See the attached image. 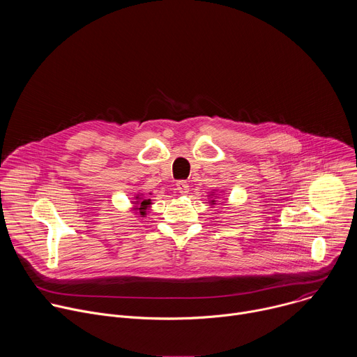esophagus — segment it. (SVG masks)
I'll list each match as a JSON object with an SVG mask.
<instances>
[{
    "label": "esophagus",
    "mask_w": 357,
    "mask_h": 357,
    "mask_svg": "<svg viewBox=\"0 0 357 357\" xmlns=\"http://www.w3.org/2000/svg\"><path fill=\"white\" fill-rule=\"evenodd\" d=\"M176 189L182 193V195H186L189 192V183L186 181H178L176 182Z\"/></svg>",
    "instance_id": "esophagus-1"
}]
</instances>
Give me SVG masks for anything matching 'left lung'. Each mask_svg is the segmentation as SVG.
Returning a JSON list of instances; mask_svg holds the SVG:
<instances>
[{
  "label": "left lung",
  "instance_id": "obj_1",
  "mask_svg": "<svg viewBox=\"0 0 357 357\" xmlns=\"http://www.w3.org/2000/svg\"><path fill=\"white\" fill-rule=\"evenodd\" d=\"M212 202H215V200H212Z\"/></svg>",
  "mask_w": 357,
  "mask_h": 357
}]
</instances>
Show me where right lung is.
<instances>
[{
  "label": "right lung",
  "instance_id": "obj_1",
  "mask_svg": "<svg viewBox=\"0 0 357 357\" xmlns=\"http://www.w3.org/2000/svg\"><path fill=\"white\" fill-rule=\"evenodd\" d=\"M149 199H146V200H141L139 202V208H137L138 209V212H139V215H145V209H146V206L149 205Z\"/></svg>",
  "mask_w": 357,
  "mask_h": 357
}]
</instances>
